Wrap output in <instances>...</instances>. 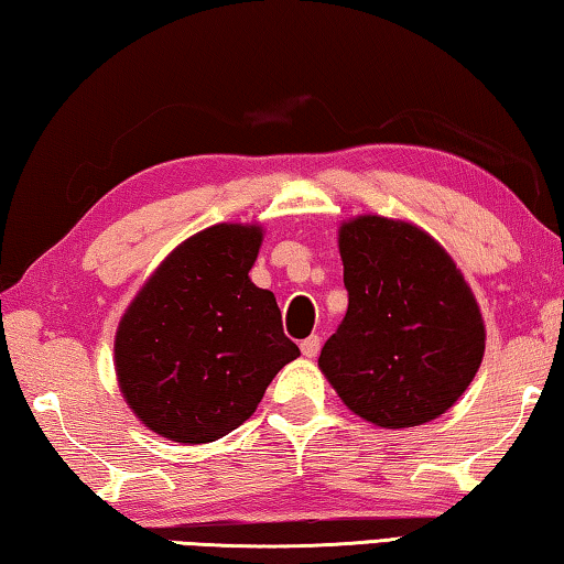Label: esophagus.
Wrapping results in <instances>:
<instances>
[{
  "instance_id": "1",
  "label": "esophagus",
  "mask_w": 564,
  "mask_h": 564,
  "mask_svg": "<svg viewBox=\"0 0 564 564\" xmlns=\"http://www.w3.org/2000/svg\"><path fill=\"white\" fill-rule=\"evenodd\" d=\"M318 350H321V338L318 336H308L301 343V352L305 358H316Z\"/></svg>"
}]
</instances>
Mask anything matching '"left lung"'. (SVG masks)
I'll return each mask as SVG.
<instances>
[{"instance_id": "1", "label": "left lung", "mask_w": 564, "mask_h": 564, "mask_svg": "<svg viewBox=\"0 0 564 564\" xmlns=\"http://www.w3.org/2000/svg\"><path fill=\"white\" fill-rule=\"evenodd\" d=\"M348 311L318 368L348 410L388 431L455 405L485 356L480 305L423 228L362 214L338 228Z\"/></svg>"}]
</instances>
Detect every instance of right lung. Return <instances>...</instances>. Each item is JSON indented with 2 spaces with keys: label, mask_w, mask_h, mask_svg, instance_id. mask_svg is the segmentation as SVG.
<instances>
[{
  "label": "right lung",
  "mask_w": 564,
  "mask_h": 564,
  "mask_svg": "<svg viewBox=\"0 0 564 564\" xmlns=\"http://www.w3.org/2000/svg\"><path fill=\"white\" fill-rule=\"evenodd\" d=\"M259 224H216L178 243L129 303L113 338L119 390L151 433L202 445L256 413L275 373L301 356L275 295L248 271Z\"/></svg>",
  "instance_id": "1"
}]
</instances>
